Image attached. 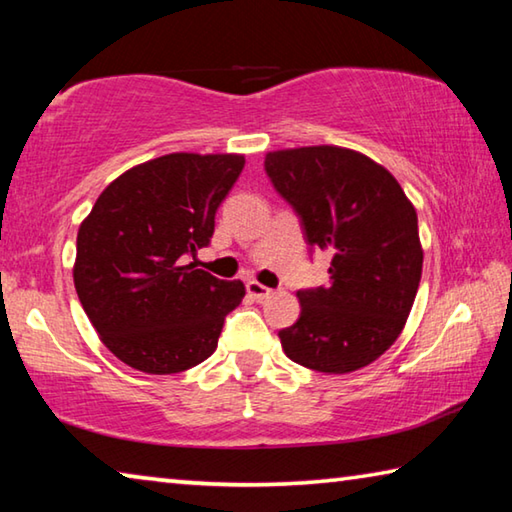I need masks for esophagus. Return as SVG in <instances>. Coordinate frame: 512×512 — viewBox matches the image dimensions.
I'll return each instance as SVG.
<instances>
[{
	"label": "esophagus",
	"instance_id": "1",
	"mask_svg": "<svg viewBox=\"0 0 512 512\" xmlns=\"http://www.w3.org/2000/svg\"><path fill=\"white\" fill-rule=\"evenodd\" d=\"M247 292H249V297L256 301H263L272 295V290L258 281H247Z\"/></svg>",
	"mask_w": 512,
	"mask_h": 512
}]
</instances>
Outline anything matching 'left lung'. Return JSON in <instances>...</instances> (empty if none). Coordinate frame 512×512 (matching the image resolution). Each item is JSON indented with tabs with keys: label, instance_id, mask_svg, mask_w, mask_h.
Returning a JSON list of instances; mask_svg holds the SVG:
<instances>
[{
	"label": "left lung",
	"instance_id": "left-lung-1",
	"mask_svg": "<svg viewBox=\"0 0 512 512\" xmlns=\"http://www.w3.org/2000/svg\"><path fill=\"white\" fill-rule=\"evenodd\" d=\"M265 174L299 217L308 249H326L329 283L297 290L299 320L279 331L308 370L347 374L399 338L422 279L417 213L397 179L342 147L265 156Z\"/></svg>",
	"mask_w": 512,
	"mask_h": 512
}]
</instances>
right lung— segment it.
Masks as SVG:
<instances>
[{
    "label": "right lung",
    "instance_id": "right-lung-1",
    "mask_svg": "<svg viewBox=\"0 0 512 512\" xmlns=\"http://www.w3.org/2000/svg\"><path fill=\"white\" fill-rule=\"evenodd\" d=\"M245 158L167 154L124 172L83 220L74 288L99 338L133 370L177 374L213 354L245 297L186 258L211 245Z\"/></svg>",
    "mask_w": 512,
    "mask_h": 512
}]
</instances>
